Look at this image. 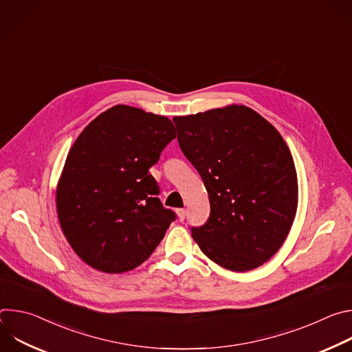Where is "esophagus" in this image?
Instances as JSON below:
<instances>
[{
    "instance_id": "1",
    "label": "esophagus",
    "mask_w": 352,
    "mask_h": 352,
    "mask_svg": "<svg viewBox=\"0 0 352 352\" xmlns=\"http://www.w3.org/2000/svg\"><path fill=\"white\" fill-rule=\"evenodd\" d=\"M177 214H178V219L184 221L186 217V209H177Z\"/></svg>"
}]
</instances>
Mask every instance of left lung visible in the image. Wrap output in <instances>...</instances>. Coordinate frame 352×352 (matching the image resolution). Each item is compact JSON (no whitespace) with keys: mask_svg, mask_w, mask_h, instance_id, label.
Here are the masks:
<instances>
[{"mask_svg":"<svg viewBox=\"0 0 352 352\" xmlns=\"http://www.w3.org/2000/svg\"><path fill=\"white\" fill-rule=\"evenodd\" d=\"M173 121L210 202L208 221L190 228L193 239L228 270L259 267L280 249L296 213L298 182L288 146L270 122L245 106Z\"/></svg>","mask_w":352,"mask_h":352,"instance_id":"obj_1","label":"left lung"}]
</instances>
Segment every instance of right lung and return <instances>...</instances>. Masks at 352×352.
Masks as SVG:
<instances>
[{
    "instance_id": "1",
    "label": "right lung",
    "mask_w": 352,
    "mask_h": 352,
    "mask_svg": "<svg viewBox=\"0 0 352 352\" xmlns=\"http://www.w3.org/2000/svg\"><path fill=\"white\" fill-rule=\"evenodd\" d=\"M173 139L175 128L167 117L114 106L75 140L60 178L57 212L69 245L93 269L138 267L177 219L148 174Z\"/></svg>"
}]
</instances>
